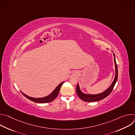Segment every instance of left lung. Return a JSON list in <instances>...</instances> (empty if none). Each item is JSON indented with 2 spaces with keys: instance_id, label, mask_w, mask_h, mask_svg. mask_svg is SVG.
Wrapping results in <instances>:
<instances>
[{
  "instance_id": "8db88e82",
  "label": "left lung",
  "mask_w": 135,
  "mask_h": 135,
  "mask_svg": "<svg viewBox=\"0 0 135 135\" xmlns=\"http://www.w3.org/2000/svg\"><path fill=\"white\" fill-rule=\"evenodd\" d=\"M114 56V62H115V79L112 83L111 85L105 91H104L102 93H100L99 94H87L83 93L79 88V85L78 83L76 87V93L78 94L79 97L83 101L86 102H97L101 100L106 97L112 92L115 83H116L117 80H118V66L116 62V60H115V54L113 53Z\"/></svg>"
}]
</instances>
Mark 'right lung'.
<instances>
[{"label":"right lung","instance_id":"add662e5","mask_svg":"<svg viewBox=\"0 0 135 135\" xmlns=\"http://www.w3.org/2000/svg\"><path fill=\"white\" fill-rule=\"evenodd\" d=\"M64 83V82H62L61 83H60L55 89V90L53 91V92L51 94H50V95L47 96V97H43V98H32V97H29V96H28V95H27L26 94H24L22 92H21V93L25 96V97H26L27 98H28V99H29L33 102L38 103H47L52 102L56 98V97H57V95H58V94L59 93L60 88Z\"/></svg>","mask_w":135,"mask_h":135}]
</instances>
